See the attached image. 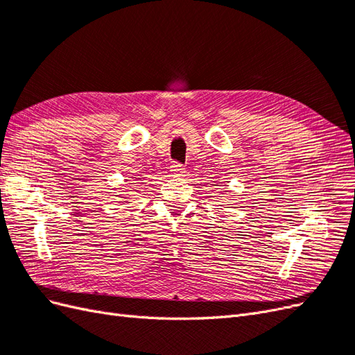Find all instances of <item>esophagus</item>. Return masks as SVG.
Instances as JSON below:
<instances>
[{
    "label": "esophagus",
    "mask_w": 355,
    "mask_h": 355,
    "mask_svg": "<svg viewBox=\"0 0 355 355\" xmlns=\"http://www.w3.org/2000/svg\"><path fill=\"white\" fill-rule=\"evenodd\" d=\"M184 170H185V167L182 166L180 163H178V161H173V163H171V166H170V171L173 175H182V173H184Z\"/></svg>",
    "instance_id": "esophagus-1"
}]
</instances>
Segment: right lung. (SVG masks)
<instances>
[{"mask_svg": "<svg viewBox=\"0 0 355 355\" xmlns=\"http://www.w3.org/2000/svg\"><path fill=\"white\" fill-rule=\"evenodd\" d=\"M123 198H124V197H123Z\"/></svg>", "mask_w": 355, "mask_h": 355, "instance_id": "add662e5", "label": "right lung"}]
</instances>
